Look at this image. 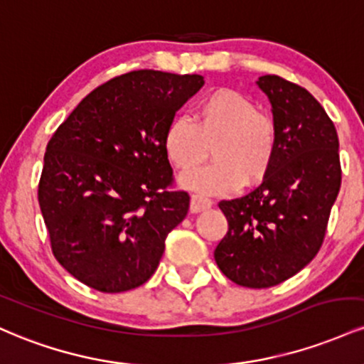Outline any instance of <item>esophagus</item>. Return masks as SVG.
<instances>
[{"label": "esophagus", "instance_id": "esophagus-1", "mask_svg": "<svg viewBox=\"0 0 364 364\" xmlns=\"http://www.w3.org/2000/svg\"><path fill=\"white\" fill-rule=\"evenodd\" d=\"M213 201L208 198H203V196H193L191 198V213H201V211L211 208Z\"/></svg>", "mask_w": 364, "mask_h": 364}]
</instances>
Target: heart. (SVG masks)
<instances>
[{"label": "heart", "instance_id": "obj_1", "mask_svg": "<svg viewBox=\"0 0 364 364\" xmlns=\"http://www.w3.org/2000/svg\"><path fill=\"white\" fill-rule=\"evenodd\" d=\"M213 142L215 163L181 175L182 187L199 194H228L242 183H259L275 160L277 127L247 96L215 89L196 105L194 122L173 117L163 136L166 156L178 170L201 163Z\"/></svg>", "mask_w": 364, "mask_h": 364}]
</instances>
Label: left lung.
<instances>
[{"mask_svg":"<svg viewBox=\"0 0 364 364\" xmlns=\"http://www.w3.org/2000/svg\"><path fill=\"white\" fill-rule=\"evenodd\" d=\"M256 85L272 105L275 160L252 193L218 203L228 230L215 261L237 285L264 289L291 279L320 251L342 173L337 130L323 106L279 75Z\"/></svg>","mask_w":364,"mask_h":364,"instance_id":"8db88e82","label":"left lung"}]
</instances>
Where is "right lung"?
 Instances as JSON below:
<instances>
[{
  "instance_id": "1",
  "label": "right lung",
  "mask_w": 364,
  "mask_h": 364,
  "mask_svg": "<svg viewBox=\"0 0 364 364\" xmlns=\"http://www.w3.org/2000/svg\"><path fill=\"white\" fill-rule=\"evenodd\" d=\"M204 85L201 75L137 70L89 92L48 142L39 206L53 255L100 292L151 279L189 196L171 193L163 146L168 122Z\"/></svg>"
}]
</instances>
